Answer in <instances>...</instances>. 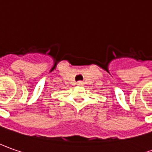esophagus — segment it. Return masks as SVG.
Wrapping results in <instances>:
<instances>
[{
  "instance_id": "esophagus-1",
  "label": "esophagus",
  "mask_w": 152,
  "mask_h": 152,
  "mask_svg": "<svg viewBox=\"0 0 152 152\" xmlns=\"http://www.w3.org/2000/svg\"><path fill=\"white\" fill-rule=\"evenodd\" d=\"M76 85H78V86H83V85H84V83H83V81H79L76 82Z\"/></svg>"
}]
</instances>
